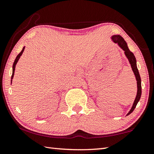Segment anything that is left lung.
Returning a JSON list of instances; mask_svg holds the SVG:
<instances>
[{
	"label": "left lung",
	"mask_w": 154,
	"mask_h": 154,
	"mask_svg": "<svg viewBox=\"0 0 154 154\" xmlns=\"http://www.w3.org/2000/svg\"><path fill=\"white\" fill-rule=\"evenodd\" d=\"M111 40L113 42L118 44V46L121 48L122 50H124L125 54L126 57L127 58V59L129 62L131 68H132L133 71L134 72V75L135 76V79L137 81V96L135 97V99L134 100V102L132 106V108H131L130 111L127 113V116L128 114H130L131 112H133L134 109L135 108L137 104L139 102V100L141 98V80L140 77V75L138 71L137 66V60L135 55L133 54V52L130 51V50L128 49L127 44L125 40H124L122 37H121L120 35H113L111 36Z\"/></svg>",
	"instance_id": "8db88e82"
}]
</instances>
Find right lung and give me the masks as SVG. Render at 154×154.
Here are the masks:
<instances>
[{"label": "right lung", "instance_id": "1", "mask_svg": "<svg viewBox=\"0 0 154 154\" xmlns=\"http://www.w3.org/2000/svg\"><path fill=\"white\" fill-rule=\"evenodd\" d=\"M24 49H25V46L23 47V49H22L21 52L20 53H19V54L17 56V57H16V58H15V61H14V63H13V73H12V76H11V83H12V79H13L14 73H15V66H16V65H17V63L18 60H19V58H20L21 56L22 55V54H23V51H24Z\"/></svg>", "mask_w": 154, "mask_h": 154}]
</instances>
